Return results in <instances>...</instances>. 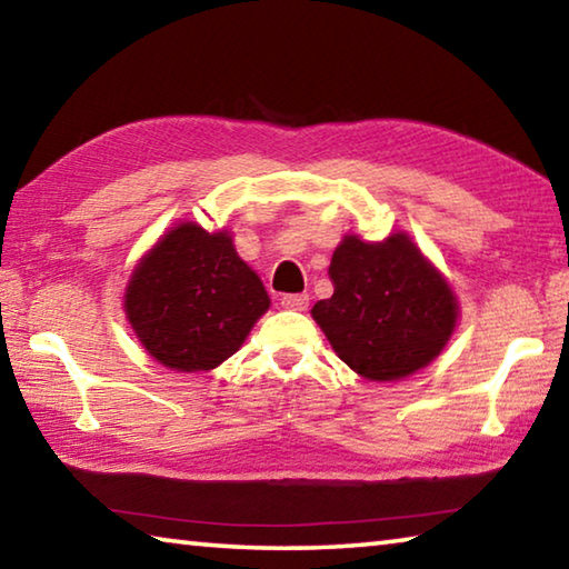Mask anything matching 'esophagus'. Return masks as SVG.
Segmentation results:
<instances>
[{"label":"esophagus","mask_w":569,"mask_h":569,"mask_svg":"<svg viewBox=\"0 0 569 569\" xmlns=\"http://www.w3.org/2000/svg\"><path fill=\"white\" fill-rule=\"evenodd\" d=\"M281 306L288 308V311H306L308 296L306 293H288L281 298Z\"/></svg>","instance_id":"esophagus-1"}]
</instances>
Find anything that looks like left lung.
<instances>
[{
  "mask_svg": "<svg viewBox=\"0 0 569 569\" xmlns=\"http://www.w3.org/2000/svg\"><path fill=\"white\" fill-rule=\"evenodd\" d=\"M329 276L333 296L311 308L336 356L366 381H399L445 351L459 301L409 233L343 236Z\"/></svg>",
  "mask_w": 569,
  "mask_h": 569,
  "instance_id": "8db88e82",
  "label": "left lung"
}]
</instances>
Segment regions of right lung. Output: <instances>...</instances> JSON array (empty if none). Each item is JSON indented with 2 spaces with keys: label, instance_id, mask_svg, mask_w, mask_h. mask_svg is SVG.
<instances>
[{
  "label": "right lung",
  "instance_id": "add662e5",
  "mask_svg": "<svg viewBox=\"0 0 569 569\" xmlns=\"http://www.w3.org/2000/svg\"><path fill=\"white\" fill-rule=\"evenodd\" d=\"M271 298L238 256L230 230L208 233L180 220L132 268L124 319L152 359L170 371H210L248 339Z\"/></svg>",
  "mask_w": 569,
  "mask_h": 569
}]
</instances>
